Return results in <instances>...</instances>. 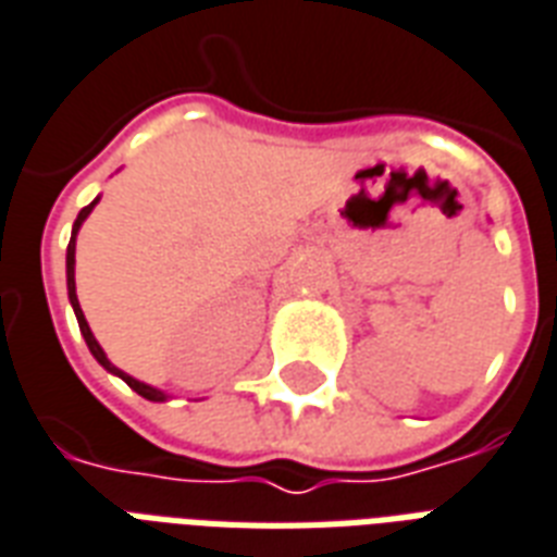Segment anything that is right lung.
<instances>
[{
    "label": "right lung",
    "mask_w": 557,
    "mask_h": 557,
    "mask_svg": "<svg viewBox=\"0 0 557 557\" xmlns=\"http://www.w3.org/2000/svg\"><path fill=\"white\" fill-rule=\"evenodd\" d=\"M99 201V198H96ZM96 201L90 203V207H84V210L78 212V219H75V227H72V239H70V248H66V288H70V300H72V309H75V318H78V326H81V335H84V342H87V347H90V354L99 359V364H104L110 373H119L122 380L134 388V392L139 394V397H146V400H165V394L163 392H157V388H151V385H146V382H139L134 380V376H127L125 371H119V368H113V364L108 362V356H104V350L99 347V342H96V335L90 333V324H87V318H84V312H81L78 307V297H75V233H78L81 222L90 215V210L96 207Z\"/></svg>",
    "instance_id": "right-lung-1"
}]
</instances>
